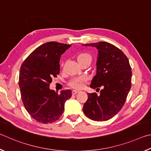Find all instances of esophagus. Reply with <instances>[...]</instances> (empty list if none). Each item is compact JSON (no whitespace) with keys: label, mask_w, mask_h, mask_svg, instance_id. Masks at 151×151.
<instances>
[{"label":"esophagus","mask_w":151,"mask_h":151,"mask_svg":"<svg viewBox=\"0 0 151 151\" xmlns=\"http://www.w3.org/2000/svg\"><path fill=\"white\" fill-rule=\"evenodd\" d=\"M78 92H79L78 90H75V89H74V90H72V94L73 95H75L76 93H78Z\"/></svg>","instance_id":"1"}]
</instances>
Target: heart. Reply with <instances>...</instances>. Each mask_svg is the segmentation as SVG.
<instances>
[{"instance_id":"1","label":"heart","mask_w":151,"mask_h":151,"mask_svg":"<svg viewBox=\"0 0 151 151\" xmlns=\"http://www.w3.org/2000/svg\"><path fill=\"white\" fill-rule=\"evenodd\" d=\"M86 60H91V56L90 55V54H88V53L81 52L77 55V60L79 63ZM86 81H87V78L86 77L80 76V77L73 78L72 80L70 81L69 84H70V86L71 87H72L73 88L80 89L82 88L83 86L84 83H86Z\"/></svg>"}]
</instances>
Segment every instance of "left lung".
Here are the masks:
<instances>
[{"mask_svg":"<svg viewBox=\"0 0 151 151\" xmlns=\"http://www.w3.org/2000/svg\"><path fill=\"white\" fill-rule=\"evenodd\" d=\"M84 46L98 50L97 71L90 88L102 87L100 96L88 93L83 112L88 118L96 121L109 120L120 111L131 89L132 71L127 57L110 43L99 42ZM99 89V88H97Z\"/></svg>","mask_w":151,"mask_h":151,"instance_id":"8db88e82","label":"left lung"}]
</instances>
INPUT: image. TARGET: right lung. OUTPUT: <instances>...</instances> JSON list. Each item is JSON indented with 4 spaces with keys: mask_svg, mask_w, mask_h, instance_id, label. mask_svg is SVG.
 <instances>
[{
    "mask_svg": "<svg viewBox=\"0 0 151 151\" xmlns=\"http://www.w3.org/2000/svg\"><path fill=\"white\" fill-rule=\"evenodd\" d=\"M71 46L57 42L43 44L28 55L20 67L19 87L25 109L40 123H52L58 120L64 110L70 89L60 94L50 89L52 78L60 73L61 55Z\"/></svg>",
    "mask_w": 151,
    "mask_h": 151,
    "instance_id": "obj_1",
    "label": "right lung"
}]
</instances>
